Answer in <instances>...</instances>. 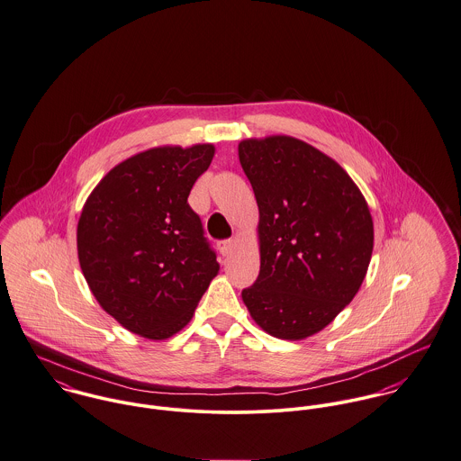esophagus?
<instances>
[{"label":"esophagus","instance_id":"34e87169","mask_svg":"<svg viewBox=\"0 0 461 461\" xmlns=\"http://www.w3.org/2000/svg\"><path fill=\"white\" fill-rule=\"evenodd\" d=\"M235 249V240L233 239H230V240H222V242H219V251H221V255L228 256L231 255V251Z\"/></svg>","mask_w":461,"mask_h":461}]
</instances>
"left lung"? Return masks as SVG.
<instances>
[{
    "label": "left lung",
    "instance_id": "left-lung-1",
    "mask_svg": "<svg viewBox=\"0 0 461 461\" xmlns=\"http://www.w3.org/2000/svg\"><path fill=\"white\" fill-rule=\"evenodd\" d=\"M259 210V276L242 292L256 323L304 339L352 303L373 253V219L350 175L292 136L239 143Z\"/></svg>",
    "mask_w": 461,
    "mask_h": 461
}]
</instances>
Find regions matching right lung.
I'll return each mask as SVG.
<instances>
[{
    "mask_svg": "<svg viewBox=\"0 0 461 461\" xmlns=\"http://www.w3.org/2000/svg\"><path fill=\"white\" fill-rule=\"evenodd\" d=\"M215 154L210 143L155 147L116 164L77 222L83 276L107 314L141 338L182 330L219 272L187 198Z\"/></svg>",
    "mask_w": 461,
    "mask_h": 461,
    "instance_id": "1",
    "label": "right lung"
}]
</instances>
